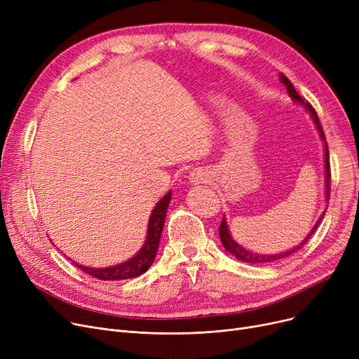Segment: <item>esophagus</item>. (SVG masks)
<instances>
[{"instance_id": "esophagus-1", "label": "esophagus", "mask_w": 359, "mask_h": 359, "mask_svg": "<svg viewBox=\"0 0 359 359\" xmlns=\"http://www.w3.org/2000/svg\"><path fill=\"white\" fill-rule=\"evenodd\" d=\"M210 179H211L210 173L206 172V170H202V168H196V170H194V172H192V173H191V176H189V180H191V183H192V184L206 183V182H210Z\"/></svg>"}]
</instances>
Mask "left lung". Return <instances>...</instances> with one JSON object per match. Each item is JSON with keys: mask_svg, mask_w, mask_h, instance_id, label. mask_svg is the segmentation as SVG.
Returning <instances> with one entry per match:
<instances>
[{"mask_svg": "<svg viewBox=\"0 0 359 359\" xmlns=\"http://www.w3.org/2000/svg\"><path fill=\"white\" fill-rule=\"evenodd\" d=\"M280 81L285 84L288 94H290V96H291L295 102L303 103V104L307 107V110L311 113V116H313V119H314V122H316V125H317V129H318V132H320V135H322V138L325 140V153H326V154H325V156H326V157H325V161H326V196H327V199H330V161H329V147H327V142H326V137H325L323 128H322V125H320V121H318V116H317V113H316L314 107H313L309 102L304 103V100L301 99V96L297 93V90L294 88L292 83L287 79V75L280 74ZM322 219H323V215L320 217V219H318L317 224L314 225V229H313V230L310 231V234L304 238V241H301V243L298 244V246H295L294 249H291V250H288V252H285V253L273 255V256H263V255L252 253V252H249V250H246V249H243L237 241H234V240L231 238L230 231H229V227H227V222H225L224 218H222V221H221V225H219L218 231H219V238H221V241H222V246L225 248V250H229V252H230L231 255H234L237 259H240V260H243V262H248V263H275V262H278V260H280V259L291 256L292 253L298 252L301 248H303L304 244L311 238V236L316 233V230H317V227L320 225V222H322Z\"/></svg>", "mask_w": 359, "mask_h": 359, "instance_id": "obj_1", "label": "left lung"}]
</instances>
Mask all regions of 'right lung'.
Here are the masks:
<instances>
[{
    "instance_id": "add662e5",
    "label": "right lung",
    "mask_w": 359,
    "mask_h": 359,
    "mask_svg": "<svg viewBox=\"0 0 359 359\" xmlns=\"http://www.w3.org/2000/svg\"><path fill=\"white\" fill-rule=\"evenodd\" d=\"M170 199H172V192H168L154 208L153 214L149 217L148 222V234H147V241L142 246V249L138 252L137 256L132 257L130 260L121 263V265L111 266V268H104V269H91L86 268L75 263V266L80 268L83 272L99 278L104 280H118V279H128V278H135L140 276L141 273L147 272L148 268L151 266V263L154 262V257L157 255L158 249V243L161 237V231L164 227V219L167 214V208Z\"/></svg>"
}]
</instances>
